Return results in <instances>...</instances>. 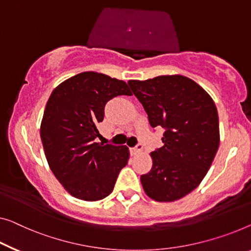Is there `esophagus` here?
Returning a JSON list of instances; mask_svg holds the SVG:
<instances>
[{
    "instance_id": "1",
    "label": "esophagus",
    "mask_w": 251,
    "mask_h": 251,
    "mask_svg": "<svg viewBox=\"0 0 251 251\" xmlns=\"http://www.w3.org/2000/svg\"><path fill=\"white\" fill-rule=\"evenodd\" d=\"M142 151H143V145H142L141 143H138L135 148L130 149V153H132V155L140 154Z\"/></svg>"
}]
</instances>
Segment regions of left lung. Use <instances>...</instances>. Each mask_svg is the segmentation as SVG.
I'll list each match as a JSON object with an SVG mask.
<instances>
[{"label":"left lung","mask_w":251,"mask_h":251,"mask_svg":"<svg viewBox=\"0 0 251 251\" xmlns=\"http://www.w3.org/2000/svg\"><path fill=\"white\" fill-rule=\"evenodd\" d=\"M153 128L162 127L163 147L151 153L152 168L141 176L147 195L156 201L180 200L201 184L218 152V109L192 78L161 75L129 80Z\"/></svg>","instance_id":"obj_1"}]
</instances>
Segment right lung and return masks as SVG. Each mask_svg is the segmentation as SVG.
Instances as JSON below:
<instances>
[{
    "mask_svg": "<svg viewBox=\"0 0 251 251\" xmlns=\"http://www.w3.org/2000/svg\"><path fill=\"white\" fill-rule=\"evenodd\" d=\"M122 95H132L126 82L82 72L57 85L46 103L40 138L48 166L66 192L78 200L107 197L128 161L126 145L95 142L104 106Z\"/></svg>",
    "mask_w": 251,
    "mask_h": 251,
    "instance_id": "add662e5",
    "label": "right lung"
}]
</instances>
